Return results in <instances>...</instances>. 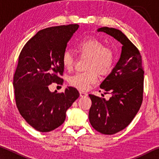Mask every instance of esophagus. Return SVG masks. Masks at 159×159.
I'll list each match as a JSON object with an SVG mask.
<instances>
[{"instance_id":"obj_1","label":"esophagus","mask_w":159,"mask_h":159,"mask_svg":"<svg viewBox=\"0 0 159 159\" xmlns=\"http://www.w3.org/2000/svg\"><path fill=\"white\" fill-rule=\"evenodd\" d=\"M80 96L81 97V98H83V97H87L88 94L85 92H83V91H80Z\"/></svg>"}]
</instances>
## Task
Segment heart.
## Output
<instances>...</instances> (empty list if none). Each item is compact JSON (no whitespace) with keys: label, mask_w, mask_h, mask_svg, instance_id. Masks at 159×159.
Here are the masks:
<instances>
[{"label":"heart","mask_w":159,"mask_h":159,"mask_svg":"<svg viewBox=\"0 0 159 159\" xmlns=\"http://www.w3.org/2000/svg\"><path fill=\"white\" fill-rule=\"evenodd\" d=\"M75 50L82 57L88 58L85 70L88 71L76 73L69 79V85L81 90H86L98 80V74L104 76L111 71L114 62V52L111 48L104 45L100 40L88 37L77 43ZM64 68L71 71L74 58L71 52L66 50L61 57Z\"/></svg>","instance_id":"1"}]
</instances>
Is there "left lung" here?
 Segmentation results:
<instances>
[{"label": "left lung", "mask_w": 159, "mask_h": 159, "mask_svg": "<svg viewBox=\"0 0 159 159\" xmlns=\"http://www.w3.org/2000/svg\"><path fill=\"white\" fill-rule=\"evenodd\" d=\"M110 35L123 45L119 60L101 83L109 100L89 95L92 105L89 111L90 124L104 134H114L130 124L138 112L143 99L144 71L139 51L118 29L107 26L98 29Z\"/></svg>", "instance_id": "1"}]
</instances>
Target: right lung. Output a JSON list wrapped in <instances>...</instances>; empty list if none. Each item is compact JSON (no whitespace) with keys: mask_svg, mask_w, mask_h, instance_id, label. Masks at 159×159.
<instances>
[{"mask_svg":"<svg viewBox=\"0 0 159 159\" xmlns=\"http://www.w3.org/2000/svg\"><path fill=\"white\" fill-rule=\"evenodd\" d=\"M79 26L75 24L42 29L19 56L13 79L16 105L26 121L39 132L52 131L62 124L66 110L80 95L73 87L61 93L48 88L52 83L63 84L61 57Z\"/></svg>","mask_w":159,"mask_h":159,"instance_id":"1","label":"right lung"}]
</instances>
